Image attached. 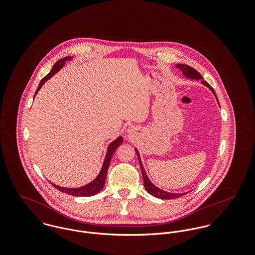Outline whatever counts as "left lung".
Segmentation results:
<instances>
[{
    "label": "left lung",
    "mask_w": 255,
    "mask_h": 255,
    "mask_svg": "<svg viewBox=\"0 0 255 255\" xmlns=\"http://www.w3.org/2000/svg\"><path fill=\"white\" fill-rule=\"evenodd\" d=\"M177 68H179L184 76H186L187 78H191V79H202V76L200 75V73H198L196 70H194L193 68L187 66V65H182V64H179L177 65ZM204 85H206L213 93L214 95L216 96V93L215 91L213 90V88L205 81V80H202L201 81ZM217 98V96H216ZM218 100V99H217ZM135 151H136V154H137V157H138V161H139V164H140V169H141V173H142V177H143V183H144V187H145L146 190L153 196L157 197V198H161V199H173V198H178V197H181L182 195H184L185 193H171V192H167V191H164L160 188H158L157 186H155L152 182H150V180L148 179L147 175H146L145 170L143 168V165L141 163V160H140V156H139V153L137 151V149L135 148Z\"/></svg>",
    "instance_id": "obj_1"
}]
</instances>
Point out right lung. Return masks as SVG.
<instances>
[{"instance_id":"1","label":"right lung","mask_w":255,"mask_h":255,"mask_svg":"<svg viewBox=\"0 0 255 255\" xmlns=\"http://www.w3.org/2000/svg\"><path fill=\"white\" fill-rule=\"evenodd\" d=\"M69 60H72V57H66V58H63L61 60H59L54 66H53V69L50 73H48L39 83V86L37 88L36 92H35V95L37 94V92L39 91V89L41 88V86L49 79L51 78L55 73L57 72H59L66 64L67 61ZM34 95V96H35ZM124 139L122 136H119L116 140H114L109 146H108V150H107V153H106V157H105V160H104V163L102 165V169L99 173V175L96 177V179L94 181H92L91 182H89L88 184L86 185H83L81 187H78V188H66V187H61V186H58L54 183H52L58 190L62 191V192H65V193H68V194H71L73 196H92V195H95L97 194L98 192H100L102 190V188L104 187L105 185V181H106V177H107V172H108V168L110 166V162H111V159L113 157V154L115 153L116 149L121 145L123 143Z\"/></svg>"}]
</instances>
